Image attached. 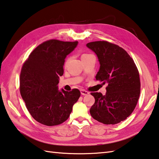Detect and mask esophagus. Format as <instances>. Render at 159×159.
<instances>
[{
  "mask_svg": "<svg viewBox=\"0 0 159 159\" xmlns=\"http://www.w3.org/2000/svg\"><path fill=\"white\" fill-rule=\"evenodd\" d=\"M80 92H81V94H82V95H83V96L88 95V94L89 93V91H86L84 89H81V90H80Z\"/></svg>",
  "mask_w": 159,
  "mask_h": 159,
  "instance_id": "esophagus-1",
  "label": "esophagus"
}]
</instances>
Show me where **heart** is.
<instances>
[{
    "instance_id": "1",
    "label": "heart",
    "mask_w": 159,
    "mask_h": 159,
    "mask_svg": "<svg viewBox=\"0 0 159 159\" xmlns=\"http://www.w3.org/2000/svg\"><path fill=\"white\" fill-rule=\"evenodd\" d=\"M87 55H88V54H82V57H84V56H87ZM69 61H70V58H67L66 59V61H65V63H64V66H67V64H68V63L69 62Z\"/></svg>"
}]
</instances>
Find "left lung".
Wrapping results in <instances>:
<instances>
[{"label":"left lung","mask_w":159,"mask_h":159,"mask_svg":"<svg viewBox=\"0 0 159 159\" xmlns=\"http://www.w3.org/2000/svg\"><path fill=\"white\" fill-rule=\"evenodd\" d=\"M96 53L100 69L96 80L107 84L105 95L91 93L95 102L90 109L92 117L104 124H116L133 112L140 93L139 71L129 54L115 44L95 41L87 44Z\"/></svg>","instance_id":"8db88e82"}]
</instances>
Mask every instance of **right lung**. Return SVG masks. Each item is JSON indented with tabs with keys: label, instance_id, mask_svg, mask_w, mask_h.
Instances as JSON below:
<instances>
[{
	"label": "right lung",
	"instance_id": "add662e5",
	"mask_svg": "<svg viewBox=\"0 0 159 159\" xmlns=\"http://www.w3.org/2000/svg\"><path fill=\"white\" fill-rule=\"evenodd\" d=\"M78 42L47 40L36 47L22 66L19 90L30 115L39 123L57 126L68 119L80 91L58 90L66 56Z\"/></svg>",
	"mask_w": 159,
	"mask_h": 159
}]
</instances>
